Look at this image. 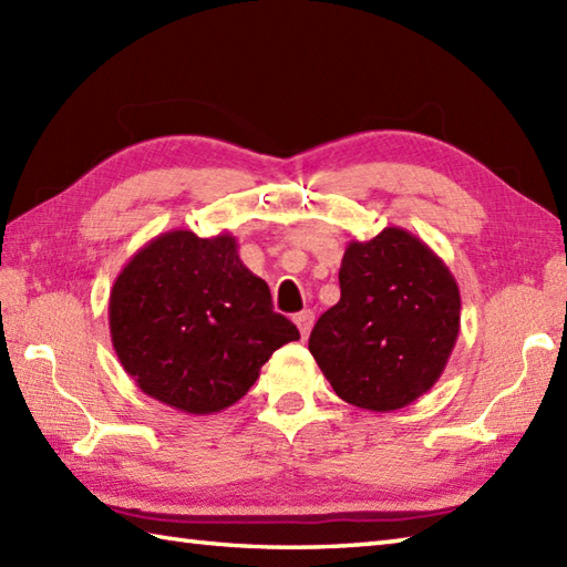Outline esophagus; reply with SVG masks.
I'll return each mask as SVG.
<instances>
[{"label":"esophagus","instance_id":"obj_1","mask_svg":"<svg viewBox=\"0 0 567 567\" xmlns=\"http://www.w3.org/2000/svg\"><path fill=\"white\" fill-rule=\"evenodd\" d=\"M295 323H297L299 333H302V339H307L311 327H315V315H311V311H299V315L295 317Z\"/></svg>","mask_w":567,"mask_h":567}]
</instances>
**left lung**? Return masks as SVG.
Listing matches in <instances>:
<instances>
[{
  "label": "left lung",
  "mask_w": 567,
  "mask_h": 567,
  "mask_svg": "<svg viewBox=\"0 0 567 567\" xmlns=\"http://www.w3.org/2000/svg\"><path fill=\"white\" fill-rule=\"evenodd\" d=\"M341 299L323 311L309 351L343 402L394 412L426 394L461 331V292L424 240L388 226L348 244Z\"/></svg>",
  "instance_id": "1"
}]
</instances>
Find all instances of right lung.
Segmentation results:
<instances>
[{
  "label": "right lung",
  "mask_w": 567,
  "mask_h": 567,
  "mask_svg": "<svg viewBox=\"0 0 567 567\" xmlns=\"http://www.w3.org/2000/svg\"><path fill=\"white\" fill-rule=\"evenodd\" d=\"M112 343L141 392L185 414L236 404L277 348L297 341L231 234L175 228L148 240L110 295Z\"/></svg>",
  "instance_id": "right-lung-1"
}]
</instances>
